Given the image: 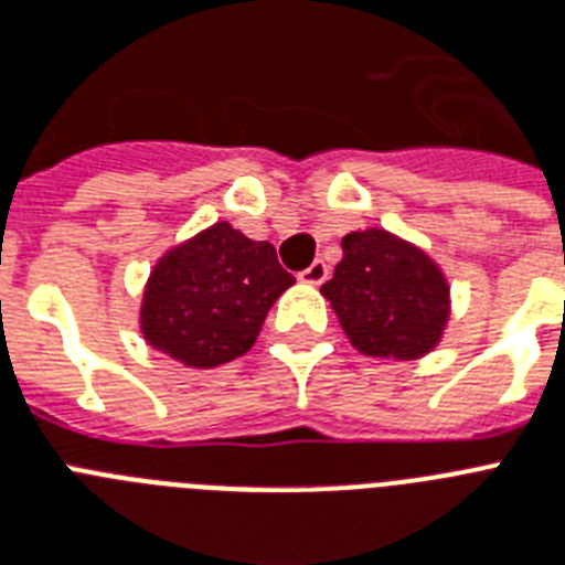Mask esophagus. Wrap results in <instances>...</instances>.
<instances>
[{"label": "esophagus", "instance_id": "34e87169", "mask_svg": "<svg viewBox=\"0 0 565 565\" xmlns=\"http://www.w3.org/2000/svg\"><path fill=\"white\" fill-rule=\"evenodd\" d=\"M300 279L302 282H309V286H320V282L329 279V265H326L323 259H315L306 271H300Z\"/></svg>", "mask_w": 565, "mask_h": 565}]
</instances>
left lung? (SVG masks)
Returning <instances> with one entry per match:
<instances>
[{
	"mask_svg": "<svg viewBox=\"0 0 565 565\" xmlns=\"http://www.w3.org/2000/svg\"><path fill=\"white\" fill-rule=\"evenodd\" d=\"M340 248L343 259L320 294L361 355L418 361L439 347L450 286L427 250L384 227L347 233Z\"/></svg>",
	"mask_w": 565,
	"mask_h": 565,
	"instance_id": "obj_1",
	"label": "left lung"
}]
</instances>
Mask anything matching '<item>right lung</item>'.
I'll use <instances>...</instances> for the list:
<instances>
[{
  "label": "right lung",
  "mask_w": 565,
  "mask_h": 565,
  "mask_svg": "<svg viewBox=\"0 0 565 565\" xmlns=\"http://www.w3.org/2000/svg\"><path fill=\"white\" fill-rule=\"evenodd\" d=\"M294 277L271 242H254L227 222L167 250L141 297L149 347L190 370H213L245 355Z\"/></svg>",
  "instance_id": "right-lung-1"
}]
</instances>
